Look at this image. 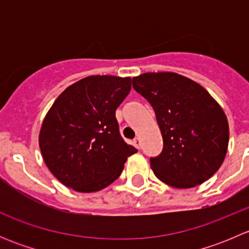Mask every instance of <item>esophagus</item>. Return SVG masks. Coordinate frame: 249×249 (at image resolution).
Returning a JSON list of instances; mask_svg holds the SVG:
<instances>
[{"label":"esophagus","instance_id":"esophagus-1","mask_svg":"<svg viewBox=\"0 0 249 249\" xmlns=\"http://www.w3.org/2000/svg\"><path fill=\"white\" fill-rule=\"evenodd\" d=\"M134 145L137 148V149H140V148H141V140L139 139V137L134 140Z\"/></svg>","mask_w":249,"mask_h":249}]
</instances>
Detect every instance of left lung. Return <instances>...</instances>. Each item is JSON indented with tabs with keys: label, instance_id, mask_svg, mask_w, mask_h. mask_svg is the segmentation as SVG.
I'll return each mask as SVG.
<instances>
[{
	"label": "left lung",
	"instance_id": "obj_1",
	"mask_svg": "<svg viewBox=\"0 0 249 249\" xmlns=\"http://www.w3.org/2000/svg\"><path fill=\"white\" fill-rule=\"evenodd\" d=\"M132 87L154 109L164 141L150 158L161 182L187 189L206 182L222 166L229 143L227 115L207 90L173 72H148Z\"/></svg>",
	"mask_w": 249,
	"mask_h": 249
}]
</instances>
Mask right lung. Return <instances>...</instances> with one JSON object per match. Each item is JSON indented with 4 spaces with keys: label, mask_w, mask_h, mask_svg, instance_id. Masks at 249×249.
I'll list each match as a JSON object with an SVG mask.
<instances>
[{
    "label": "right lung",
    "mask_w": 249,
    "mask_h": 249,
    "mask_svg": "<svg viewBox=\"0 0 249 249\" xmlns=\"http://www.w3.org/2000/svg\"><path fill=\"white\" fill-rule=\"evenodd\" d=\"M131 90V78L89 76L59 95L39 131L50 172L67 188L94 193L108 187L137 149L120 136L115 110Z\"/></svg>",
    "instance_id": "1"
}]
</instances>
